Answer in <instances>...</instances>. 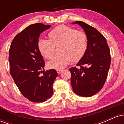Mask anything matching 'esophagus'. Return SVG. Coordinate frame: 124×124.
<instances>
[{"label":"esophagus","instance_id":"34e87169","mask_svg":"<svg viewBox=\"0 0 124 124\" xmlns=\"http://www.w3.org/2000/svg\"><path fill=\"white\" fill-rule=\"evenodd\" d=\"M56 71H57L58 74H60L62 72V69H58V70H56Z\"/></svg>","mask_w":124,"mask_h":124}]
</instances>
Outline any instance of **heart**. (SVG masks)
I'll list each match as a JSON object with an SVG mask.
<instances>
[{
    "label": "heart",
    "mask_w": 124,
    "mask_h": 124,
    "mask_svg": "<svg viewBox=\"0 0 124 124\" xmlns=\"http://www.w3.org/2000/svg\"><path fill=\"white\" fill-rule=\"evenodd\" d=\"M50 39H39L38 48L46 59H51L55 54V46L59 47L61 54L48 62L51 69H62L71 61H80L86 53L88 46L87 37L85 32L66 25L54 28L49 33Z\"/></svg>",
    "instance_id": "heart-1"
}]
</instances>
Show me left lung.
Segmentation results:
<instances>
[{
    "label": "left lung",
    "mask_w": 124,
    "mask_h": 124,
    "mask_svg": "<svg viewBox=\"0 0 124 124\" xmlns=\"http://www.w3.org/2000/svg\"><path fill=\"white\" fill-rule=\"evenodd\" d=\"M87 37L88 46L76 67L70 68L71 85L76 94L89 97L99 92L106 82L111 63L110 51L106 39L95 28L76 21Z\"/></svg>",
    "instance_id": "1"
}]
</instances>
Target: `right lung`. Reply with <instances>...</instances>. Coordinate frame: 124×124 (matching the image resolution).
<instances>
[{"label":"right lung","mask_w":124,"mask_h":124,"mask_svg":"<svg viewBox=\"0 0 124 124\" xmlns=\"http://www.w3.org/2000/svg\"><path fill=\"white\" fill-rule=\"evenodd\" d=\"M50 27L42 23L30 25L15 37L9 49L13 79L22 94L35 103L44 102L52 96L58 76L55 69L42 70L45 62L37 45L41 33Z\"/></svg>","instance_id":"obj_1"}]
</instances>
